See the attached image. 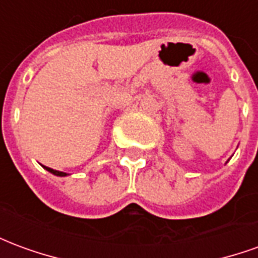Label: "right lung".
Returning a JSON list of instances; mask_svg holds the SVG:
<instances>
[{
	"label": "right lung",
	"mask_w": 258,
	"mask_h": 258,
	"mask_svg": "<svg viewBox=\"0 0 258 258\" xmlns=\"http://www.w3.org/2000/svg\"><path fill=\"white\" fill-rule=\"evenodd\" d=\"M44 168H45L47 171H49L51 174H53V175H56V177H66V175H69L68 173H63V171H58V170H53V168L45 167V166H44Z\"/></svg>",
	"instance_id": "obj_1"
}]
</instances>
